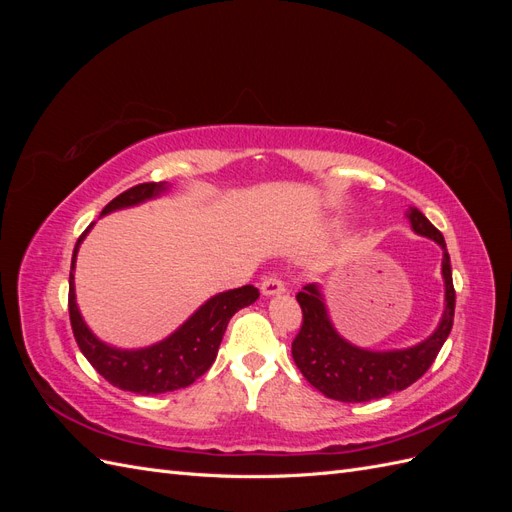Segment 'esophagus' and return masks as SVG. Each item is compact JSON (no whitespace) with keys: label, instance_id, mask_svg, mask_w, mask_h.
<instances>
[{"label":"esophagus","instance_id":"1","mask_svg":"<svg viewBox=\"0 0 512 512\" xmlns=\"http://www.w3.org/2000/svg\"><path fill=\"white\" fill-rule=\"evenodd\" d=\"M260 292H262V297H277V294L286 292V286L280 277L273 275V277H267V280L260 284Z\"/></svg>","mask_w":512,"mask_h":512}]
</instances>
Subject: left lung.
<instances>
[{"label": "left lung", "instance_id": "8db88e82", "mask_svg": "<svg viewBox=\"0 0 512 512\" xmlns=\"http://www.w3.org/2000/svg\"><path fill=\"white\" fill-rule=\"evenodd\" d=\"M406 218L418 237L436 241L442 247L444 309L438 327L423 342L408 348L367 350L354 346L335 329L322 288L318 284L303 286L297 294V301L303 309V324L292 342V359L305 380L324 397L361 404V401L380 399L408 389L436 361L440 348L453 329L455 288L451 256L446 252L442 232L416 207L408 209Z\"/></svg>", "mask_w": 512, "mask_h": 512}]
</instances>
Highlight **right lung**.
Masks as SVG:
<instances>
[{
	"label": "right lung",
	"mask_w": 512,
	"mask_h": 512,
	"mask_svg": "<svg viewBox=\"0 0 512 512\" xmlns=\"http://www.w3.org/2000/svg\"><path fill=\"white\" fill-rule=\"evenodd\" d=\"M168 190L170 185L166 181L134 185V188L113 198L111 203L102 209V215L143 205L147 200L160 198ZM94 224L87 226L79 241H76L72 252L68 307L76 344H79L85 359L94 365L98 374L121 391H130L138 395H160L168 391L185 389V386L196 382V378L203 376L213 365L230 318L235 316L239 309L252 305L260 297L258 288L241 286L235 290L213 294L211 299L200 305L179 329L164 337L162 342L145 348L111 346L102 342V339L87 327L85 318L81 316V309L76 305V254H79V247L89 235V230L94 228Z\"/></svg>",
	"instance_id": "right-lung-1"
}]
</instances>
